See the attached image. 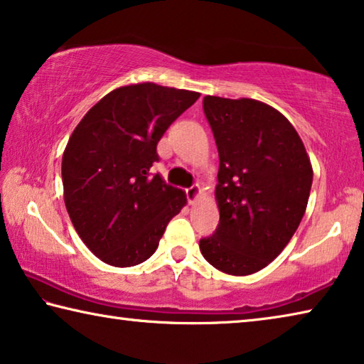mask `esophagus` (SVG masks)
Wrapping results in <instances>:
<instances>
[{"label": "esophagus", "mask_w": 364, "mask_h": 364, "mask_svg": "<svg viewBox=\"0 0 364 364\" xmlns=\"http://www.w3.org/2000/svg\"><path fill=\"white\" fill-rule=\"evenodd\" d=\"M200 193H201V187L198 186V183H195V186H192L190 188H187V198H188V203L193 205L196 200L200 198Z\"/></svg>", "instance_id": "obj_1"}]
</instances>
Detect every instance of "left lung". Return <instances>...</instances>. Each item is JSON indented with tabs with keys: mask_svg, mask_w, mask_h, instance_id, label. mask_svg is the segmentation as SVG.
I'll list each match as a JSON object with an SVG mask.
<instances>
[{
	"mask_svg": "<svg viewBox=\"0 0 364 364\" xmlns=\"http://www.w3.org/2000/svg\"><path fill=\"white\" fill-rule=\"evenodd\" d=\"M219 153V225L200 250L216 269L248 276L287 247L305 214L313 168L282 112L252 98H203Z\"/></svg>",
	"mask_w": 364,
	"mask_h": 364,
	"instance_id": "8db88e82",
	"label": "left lung"
}]
</instances>
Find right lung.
I'll use <instances>...</instances> for the list:
<instances>
[{"instance_id":"add662e5","label":"right lung","mask_w":364,"mask_h":364,"mask_svg":"<svg viewBox=\"0 0 364 364\" xmlns=\"http://www.w3.org/2000/svg\"><path fill=\"white\" fill-rule=\"evenodd\" d=\"M200 93L153 82L119 87L77 124L63 154L64 203L77 234L106 264L129 267L156 252L186 192L151 176L156 145Z\"/></svg>"}]
</instances>
